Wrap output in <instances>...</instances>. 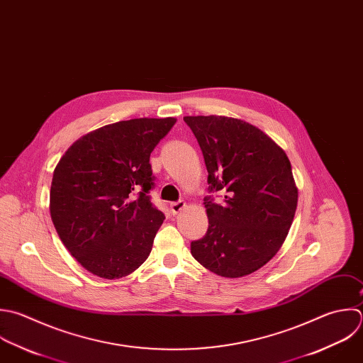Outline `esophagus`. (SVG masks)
Here are the masks:
<instances>
[{
  "label": "esophagus",
  "instance_id": "obj_1",
  "mask_svg": "<svg viewBox=\"0 0 363 363\" xmlns=\"http://www.w3.org/2000/svg\"><path fill=\"white\" fill-rule=\"evenodd\" d=\"M186 206V203L184 202V201H178V202H171L169 203V211L174 213V215H177V213H179Z\"/></svg>",
  "mask_w": 363,
  "mask_h": 363
}]
</instances>
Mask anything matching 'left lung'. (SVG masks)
<instances>
[{"instance_id":"obj_1","label":"left lung","mask_w":363,"mask_h":363,"mask_svg":"<svg viewBox=\"0 0 363 363\" xmlns=\"http://www.w3.org/2000/svg\"><path fill=\"white\" fill-rule=\"evenodd\" d=\"M208 169L206 235L191 243L209 272L238 279L263 267L284 243L298 191L286 152L257 127L223 116H186Z\"/></svg>"}]
</instances>
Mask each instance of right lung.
Returning <instances> with one entry per match:
<instances>
[{
    "label": "right lung",
    "mask_w": 363,
    "mask_h": 363,
    "mask_svg": "<svg viewBox=\"0 0 363 363\" xmlns=\"http://www.w3.org/2000/svg\"><path fill=\"white\" fill-rule=\"evenodd\" d=\"M177 118H133L97 128L57 162L50 218L70 255L91 274L114 280L150 256L165 216L151 202L150 155Z\"/></svg>",
    "instance_id": "add662e5"
}]
</instances>
